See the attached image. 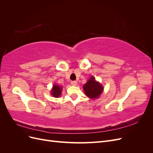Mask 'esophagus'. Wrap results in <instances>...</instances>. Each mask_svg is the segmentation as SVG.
Listing matches in <instances>:
<instances>
[{"mask_svg": "<svg viewBox=\"0 0 153 153\" xmlns=\"http://www.w3.org/2000/svg\"><path fill=\"white\" fill-rule=\"evenodd\" d=\"M71 85H73V86H76V85H77V82H76V81H71Z\"/></svg>", "mask_w": 153, "mask_h": 153, "instance_id": "1", "label": "esophagus"}]
</instances>
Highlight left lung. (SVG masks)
<instances>
[{
    "label": "left lung",
    "instance_id": "obj_1",
    "mask_svg": "<svg viewBox=\"0 0 153 153\" xmlns=\"http://www.w3.org/2000/svg\"><path fill=\"white\" fill-rule=\"evenodd\" d=\"M85 94L91 99L98 98L103 91V87L100 82L95 80L94 76H91L85 84L83 86Z\"/></svg>",
    "mask_w": 153,
    "mask_h": 153
}]
</instances>
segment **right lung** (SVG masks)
Segmentation results:
<instances>
[{"mask_svg":"<svg viewBox=\"0 0 153 153\" xmlns=\"http://www.w3.org/2000/svg\"><path fill=\"white\" fill-rule=\"evenodd\" d=\"M62 87L57 85H53L52 89L51 90L50 93L55 98H59L61 96L62 92Z\"/></svg>","mask_w":153,"mask_h":153,"instance_id":"obj_1","label":"right lung"}]
</instances>
